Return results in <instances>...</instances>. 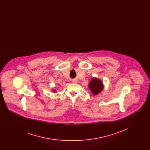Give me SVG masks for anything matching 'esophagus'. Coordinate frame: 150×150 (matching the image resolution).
<instances>
[{
    "instance_id": "1",
    "label": "esophagus",
    "mask_w": 150,
    "mask_h": 150,
    "mask_svg": "<svg viewBox=\"0 0 150 150\" xmlns=\"http://www.w3.org/2000/svg\"><path fill=\"white\" fill-rule=\"evenodd\" d=\"M72 82L74 83H76V81H75V80H72Z\"/></svg>"
}]
</instances>
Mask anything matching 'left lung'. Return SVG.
Segmentation results:
<instances>
[{"mask_svg":"<svg viewBox=\"0 0 150 150\" xmlns=\"http://www.w3.org/2000/svg\"><path fill=\"white\" fill-rule=\"evenodd\" d=\"M89 88L93 95H97L103 90V85L100 80L93 78L89 84Z\"/></svg>","mask_w":150,"mask_h":150,"instance_id":"left-lung-1","label":"left lung"}]
</instances>
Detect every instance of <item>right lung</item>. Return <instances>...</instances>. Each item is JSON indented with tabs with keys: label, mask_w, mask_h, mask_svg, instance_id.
<instances>
[{
	"label": "right lung",
	"mask_w": 150,
	"mask_h": 150,
	"mask_svg": "<svg viewBox=\"0 0 150 150\" xmlns=\"http://www.w3.org/2000/svg\"><path fill=\"white\" fill-rule=\"evenodd\" d=\"M54 91V92H56V91Z\"/></svg>",
	"instance_id": "1"
}]
</instances>
